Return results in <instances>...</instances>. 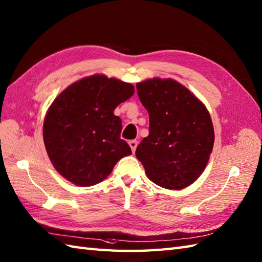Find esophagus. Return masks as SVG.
Wrapping results in <instances>:
<instances>
[{"label":"esophagus","instance_id":"esophagus-1","mask_svg":"<svg viewBox=\"0 0 262 262\" xmlns=\"http://www.w3.org/2000/svg\"><path fill=\"white\" fill-rule=\"evenodd\" d=\"M128 144H129V146H130V148H132V151L134 153V151L136 150V147H137V141H129L128 142Z\"/></svg>","mask_w":262,"mask_h":262}]
</instances>
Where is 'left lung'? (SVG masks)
Masks as SVG:
<instances>
[{"mask_svg": "<svg viewBox=\"0 0 262 262\" xmlns=\"http://www.w3.org/2000/svg\"><path fill=\"white\" fill-rule=\"evenodd\" d=\"M136 88L149 116L148 136L136 148L146 175L168 190L191 185L204 171L214 144L208 109L173 79H148Z\"/></svg>", "mask_w": 262, "mask_h": 262, "instance_id": "1", "label": "left lung"}]
</instances>
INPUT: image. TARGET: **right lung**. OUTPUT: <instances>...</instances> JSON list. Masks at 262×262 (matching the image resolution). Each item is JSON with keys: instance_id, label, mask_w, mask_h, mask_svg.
<instances>
[{"instance_id": "right-lung-1", "label": "right lung", "mask_w": 262, "mask_h": 262, "mask_svg": "<svg viewBox=\"0 0 262 262\" xmlns=\"http://www.w3.org/2000/svg\"><path fill=\"white\" fill-rule=\"evenodd\" d=\"M132 83L95 75L72 83L48 109L43 141L60 175L79 186L100 183L132 149L114 111L134 95Z\"/></svg>"}]
</instances>
